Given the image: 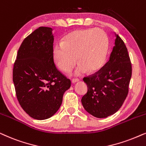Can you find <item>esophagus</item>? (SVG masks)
I'll return each instance as SVG.
<instances>
[{
	"label": "esophagus",
	"mask_w": 146,
	"mask_h": 146,
	"mask_svg": "<svg viewBox=\"0 0 146 146\" xmlns=\"http://www.w3.org/2000/svg\"><path fill=\"white\" fill-rule=\"evenodd\" d=\"M78 81H79L78 79L76 78V79H72L71 82H72V84H74V83L78 82Z\"/></svg>",
	"instance_id": "esophagus-1"
}]
</instances>
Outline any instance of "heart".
<instances>
[{
	"label": "heart",
	"instance_id": "heart-1",
	"mask_svg": "<svg viewBox=\"0 0 146 146\" xmlns=\"http://www.w3.org/2000/svg\"><path fill=\"white\" fill-rule=\"evenodd\" d=\"M109 38L100 29H77L68 33L62 43L53 50V59L58 68L70 70L79 62L73 74L80 76L89 72L94 73L103 67L109 51Z\"/></svg>",
	"mask_w": 146,
	"mask_h": 146
}]
</instances>
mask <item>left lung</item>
Here are the masks:
<instances>
[{
  "label": "left lung",
  "mask_w": 146,
  "mask_h": 146,
  "mask_svg": "<svg viewBox=\"0 0 146 146\" xmlns=\"http://www.w3.org/2000/svg\"><path fill=\"white\" fill-rule=\"evenodd\" d=\"M115 45L109 61L98 72L84 78L88 86L82 106L92 116L106 118L118 111L127 96L131 64L123 41L115 33Z\"/></svg>",
  "instance_id": "left-lung-1"
}]
</instances>
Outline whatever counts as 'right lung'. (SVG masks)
<instances>
[{
  "label": "right lung",
  "instance_id": "1",
  "mask_svg": "<svg viewBox=\"0 0 146 146\" xmlns=\"http://www.w3.org/2000/svg\"><path fill=\"white\" fill-rule=\"evenodd\" d=\"M53 29L40 27L24 39L17 52L13 72L17 97L23 109L32 118L52 117L70 87L53 59Z\"/></svg>",
  "mask_w": 146,
  "mask_h": 146
}]
</instances>
